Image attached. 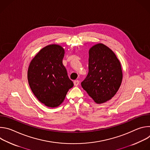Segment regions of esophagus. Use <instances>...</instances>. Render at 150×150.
<instances>
[{
    "label": "esophagus",
    "instance_id": "34e87169",
    "mask_svg": "<svg viewBox=\"0 0 150 150\" xmlns=\"http://www.w3.org/2000/svg\"><path fill=\"white\" fill-rule=\"evenodd\" d=\"M74 85L75 86H77V85L79 83V81L78 80H75L74 81Z\"/></svg>",
    "mask_w": 150,
    "mask_h": 150
}]
</instances>
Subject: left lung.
<instances>
[{
	"label": "left lung",
	"mask_w": 150,
	"mask_h": 150,
	"mask_svg": "<svg viewBox=\"0 0 150 150\" xmlns=\"http://www.w3.org/2000/svg\"><path fill=\"white\" fill-rule=\"evenodd\" d=\"M120 63L113 52L103 44L89 50L88 74L81 86L98 104L111 99L118 91L122 81Z\"/></svg>",
	"instance_id": "obj_1"
}]
</instances>
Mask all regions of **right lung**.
Returning a JSON list of instances; mask_svg holds the SVG:
<instances>
[{
  "label": "right lung",
  "mask_w": 150,
  "mask_h": 150,
  "mask_svg": "<svg viewBox=\"0 0 150 150\" xmlns=\"http://www.w3.org/2000/svg\"><path fill=\"white\" fill-rule=\"evenodd\" d=\"M65 50L59 45L42 49L31 60L28 81L34 96L42 104L55 108L64 100L74 86L62 60Z\"/></svg>",
  "instance_id": "right-lung-1"
}]
</instances>
